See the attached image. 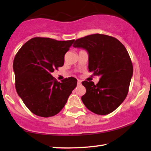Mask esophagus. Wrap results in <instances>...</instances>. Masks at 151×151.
Masks as SVG:
<instances>
[{
	"label": "esophagus",
	"instance_id": "esophagus-1",
	"mask_svg": "<svg viewBox=\"0 0 151 151\" xmlns=\"http://www.w3.org/2000/svg\"><path fill=\"white\" fill-rule=\"evenodd\" d=\"M77 84H78V85H81V80H78Z\"/></svg>",
	"mask_w": 151,
	"mask_h": 151
}]
</instances>
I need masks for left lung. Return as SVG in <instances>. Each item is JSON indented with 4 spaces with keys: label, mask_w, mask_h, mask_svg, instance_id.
Returning a JSON list of instances; mask_svg holds the SVG:
<instances>
[{
    "label": "left lung",
    "mask_w": 151,
    "mask_h": 151,
    "mask_svg": "<svg viewBox=\"0 0 151 151\" xmlns=\"http://www.w3.org/2000/svg\"><path fill=\"white\" fill-rule=\"evenodd\" d=\"M73 47L84 49L89 55V71L100 77L95 85L86 81V93L81 97L90 111L100 115L111 113L127 95L133 66L127 49L115 38L95 34L75 40Z\"/></svg>",
    "instance_id": "obj_1"
}]
</instances>
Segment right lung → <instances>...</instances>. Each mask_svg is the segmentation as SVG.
Masks as SVG:
<instances>
[{"instance_id":"add662e5","label":"right lung","mask_w":151,"mask_h":151,"mask_svg":"<svg viewBox=\"0 0 151 151\" xmlns=\"http://www.w3.org/2000/svg\"><path fill=\"white\" fill-rule=\"evenodd\" d=\"M75 40L59 41L35 37L22 46L13 60L17 93L36 115L49 117L64 108L77 80L69 77L58 82L51 75L64 63V55Z\"/></svg>"}]
</instances>
